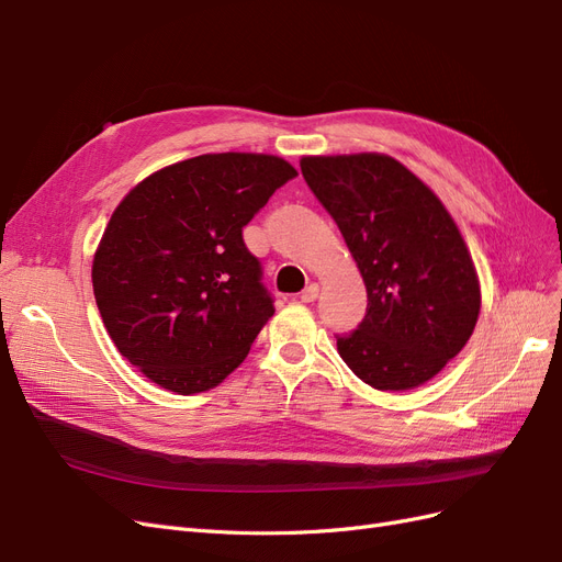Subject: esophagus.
<instances>
[{
    "mask_svg": "<svg viewBox=\"0 0 562 562\" xmlns=\"http://www.w3.org/2000/svg\"><path fill=\"white\" fill-rule=\"evenodd\" d=\"M316 297H318V285H316V283H310V285L302 291V295H300L302 302H314Z\"/></svg>",
    "mask_w": 562,
    "mask_h": 562,
    "instance_id": "1",
    "label": "esophagus"
}]
</instances>
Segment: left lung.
Segmentation results:
<instances>
[{
	"label": "left lung",
	"instance_id": "1",
	"mask_svg": "<svg viewBox=\"0 0 562 562\" xmlns=\"http://www.w3.org/2000/svg\"><path fill=\"white\" fill-rule=\"evenodd\" d=\"M302 176L359 267L368 312L337 351L372 389L436 378L464 349L481 314L471 252L431 187L389 155L302 157Z\"/></svg>",
	"mask_w": 562,
	"mask_h": 562
}]
</instances>
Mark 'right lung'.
<instances>
[{
  "instance_id": "obj_1",
  "label": "right lung",
  "mask_w": 562,
  "mask_h": 562,
  "mask_svg": "<svg viewBox=\"0 0 562 562\" xmlns=\"http://www.w3.org/2000/svg\"><path fill=\"white\" fill-rule=\"evenodd\" d=\"M297 171L252 151L201 155L147 176L93 255V295L119 353L176 394L239 368L274 316L244 227Z\"/></svg>"
}]
</instances>
